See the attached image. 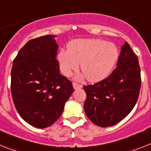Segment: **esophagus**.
Listing matches in <instances>:
<instances>
[{
    "instance_id": "34e87169",
    "label": "esophagus",
    "mask_w": 151,
    "mask_h": 151,
    "mask_svg": "<svg viewBox=\"0 0 151 151\" xmlns=\"http://www.w3.org/2000/svg\"><path fill=\"white\" fill-rule=\"evenodd\" d=\"M73 88H74V89H78V88H82V85H79V84L76 83V82H73Z\"/></svg>"
}]
</instances>
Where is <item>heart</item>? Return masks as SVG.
I'll use <instances>...</instances> for the list:
<instances>
[{"label": "heart", "mask_w": 151, "mask_h": 151, "mask_svg": "<svg viewBox=\"0 0 151 151\" xmlns=\"http://www.w3.org/2000/svg\"><path fill=\"white\" fill-rule=\"evenodd\" d=\"M119 57L117 47L101 39H78L69 45V49L62 50L58 56L61 71L69 76L81 70L91 82H98L110 74Z\"/></svg>", "instance_id": "obj_1"}]
</instances>
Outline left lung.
Instances as JSON below:
<instances>
[{
  "label": "left lung",
  "mask_w": 151,
  "mask_h": 151,
  "mask_svg": "<svg viewBox=\"0 0 151 151\" xmlns=\"http://www.w3.org/2000/svg\"><path fill=\"white\" fill-rule=\"evenodd\" d=\"M111 74L94 85L84 86V110L95 125L108 127L122 120L132 111L139 96L141 69L138 59L125 42Z\"/></svg>",
  "instance_id": "1"
}]
</instances>
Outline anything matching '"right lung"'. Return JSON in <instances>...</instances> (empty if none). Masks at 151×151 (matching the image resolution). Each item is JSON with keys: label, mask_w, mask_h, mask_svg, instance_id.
I'll return each instance as SVG.
<instances>
[{"label": "right lung", "mask_w": 151, "mask_h": 151, "mask_svg": "<svg viewBox=\"0 0 151 151\" xmlns=\"http://www.w3.org/2000/svg\"><path fill=\"white\" fill-rule=\"evenodd\" d=\"M52 35L30 40L13 62L11 94L17 112L34 127L50 126L60 118L74 91L60 73L58 45Z\"/></svg>", "instance_id": "obj_1"}]
</instances>
